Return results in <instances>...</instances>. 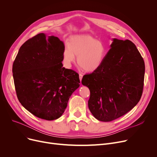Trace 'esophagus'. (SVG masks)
Masks as SVG:
<instances>
[{
	"instance_id": "1",
	"label": "esophagus",
	"mask_w": 157,
	"mask_h": 157,
	"mask_svg": "<svg viewBox=\"0 0 157 157\" xmlns=\"http://www.w3.org/2000/svg\"><path fill=\"white\" fill-rule=\"evenodd\" d=\"M79 79H80V81H81L82 78H83V74H79Z\"/></svg>"
}]
</instances>
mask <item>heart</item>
I'll list each match as a JSON object with an SVG mask.
<instances>
[{"label": "heart", "instance_id": "obj_1", "mask_svg": "<svg viewBox=\"0 0 157 157\" xmlns=\"http://www.w3.org/2000/svg\"><path fill=\"white\" fill-rule=\"evenodd\" d=\"M85 71L91 72L99 68L106 55V48L102 41L89 35L72 37L63 52V60L71 64L76 60Z\"/></svg>", "mask_w": 157, "mask_h": 157}]
</instances>
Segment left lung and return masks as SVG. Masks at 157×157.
Listing matches in <instances>:
<instances>
[{"label": "left lung", "mask_w": 157, "mask_h": 157, "mask_svg": "<svg viewBox=\"0 0 157 157\" xmlns=\"http://www.w3.org/2000/svg\"><path fill=\"white\" fill-rule=\"evenodd\" d=\"M145 66L130 40L114 39L101 67L86 74L81 83L88 87V108L95 118L111 121L127 113L142 96Z\"/></svg>", "instance_id": "obj_1"}]
</instances>
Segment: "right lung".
<instances>
[{
	"instance_id": "right-lung-1",
	"label": "right lung",
	"mask_w": 157,
	"mask_h": 157,
	"mask_svg": "<svg viewBox=\"0 0 157 157\" xmlns=\"http://www.w3.org/2000/svg\"><path fill=\"white\" fill-rule=\"evenodd\" d=\"M64 48L57 37L40 33L22 44L13 62L18 101L39 118L60 117L71 95L79 86L78 73L63 67Z\"/></svg>"
}]
</instances>
